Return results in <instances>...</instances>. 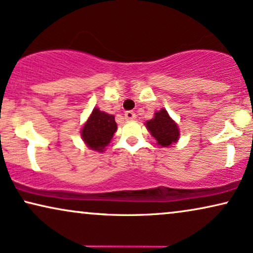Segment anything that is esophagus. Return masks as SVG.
<instances>
[{"label":"esophagus","instance_id":"1","mask_svg":"<svg viewBox=\"0 0 253 253\" xmlns=\"http://www.w3.org/2000/svg\"><path fill=\"white\" fill-rule=\"evenodd\" d=\"M124 117H126V121H133L136 119V114H134V111L132 110H127L126 111V114H124Z\"/></svg>","mask_w":253,"mask_h":253}]
</instances>
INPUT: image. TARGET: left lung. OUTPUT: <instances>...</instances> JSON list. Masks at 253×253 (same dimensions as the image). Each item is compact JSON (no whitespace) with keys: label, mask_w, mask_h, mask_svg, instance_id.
I'll use <instances>...</instances> for the list:
<instances>
[{"label":"left lung","mask_w":253,"mask_h":253,"mask_svg":"<svg viewBox=\"0 0 253 253\" xmlns=\"http://www.w3.org/2000/svg\"><path fill=\"white\" fill-rule=\"evenodd\" d=\"M147 130L155 137L157 143L167 147L176 143L179 139V129L176 123L169 117L166 109H160L155 114L152 120L145 123Z\"/></svg>","instance_id":"left-lung-1"}]
</instances>
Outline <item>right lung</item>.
Instances as JSON below:
<instances>
[{
    "mask_svg": "<svg viewBox=\"0 0 253 253\" xmlns=\"http://www.w3.org/2000/svg\"><path fill=\"white\" fill-rule=\"evenodd\" d=\"M116 129L117 124L113 115L94 108L81 130V137L89 149L102 152L104 147L110 143Z\"/></svg>",
    "mask_w": 253,
    "mask_h": 253,
    "instance_id": "right-lung-1",
    "label": "right lung"
}]
</instances>
